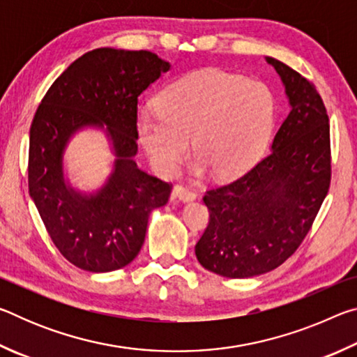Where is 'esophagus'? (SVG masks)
<instances>
[{
	"label": "esophagus",
	"mask_w": 357,
	"mask_h": 357,
	"mask_svg": "<svg viewBox=\"0 0 357 357\" xmlns=\"http://www.w3.org/2000/svg\"><path fill=\"white\" fill-rule=\"evenodd\" d=\"M173 197L179 198L181 202H193L197 198V192L192 190L190 187H185V185H174Z\"/></svg>",
	"instance_id": "34e87169"
}]
</instances>
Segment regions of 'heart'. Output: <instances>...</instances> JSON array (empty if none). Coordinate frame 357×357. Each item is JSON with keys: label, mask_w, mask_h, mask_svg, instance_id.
<instances>
[{"label": "heart", "mask_w": 357, "mask_h": 357, "mask_svg": "<svg viewBox=\"0 0 357 357\" xmlns=\"http://www.w3.org/2000/svg\"><path fill=\"white\" fill-rule=\"evenodd\" d=\"M275 102L261 82L220 70L179 78L157 96V108L137 114L135 128L151 162L174 176L192 149L195 170L225 179L244 172L269 140Z\"/></svg>", "instance_id": "obj_1"}]
</instances>
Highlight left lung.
Masks as SVG:
<instances>
[{"instance_id":"1","label":"left lung","mask_w":357,"mask_h":357,"mask_svg":"<svg viewBox=\"0 0 357 357\" xmlns=\"http://www.w3.org/2000/svg\"><path fill=\"white\" fill-rule=\"evenodd\" d=\"M289 99L271 151L233 183L206 190L209 223L195 245L198 261L228 279L279 268L298 250L331 185L328 110L310 80L274 58Z\"/></svg>"}]
</instances>
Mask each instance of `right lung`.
Returning a JSON list of instances; mask_svg holds the SVG:
<instances>
[{"instance_id":"right-lung-1","label":"right lung","mask_w":357,"mask_h":357,"mask_svg":"<svg viewBox=\"0 0 357 357\" xmlns=\"http://www.w3.org/2000/svg\"><path fill=\"white\" fill-rule=\"evenodd\" d=\"M170 69L155 53L96 48L59 75L36 110L29 129L28 187L48 236L61 255L89 273H110L134 259L146 236L148 217L167 204L172 183L138 168V96ZM107 126L115 170L91 197L69 190L62 153L83 125Z\"/></svg>"}]
</instances>
